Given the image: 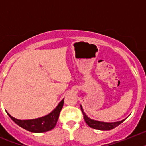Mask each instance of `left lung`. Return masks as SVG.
Instances as JSON below:
<instances>
[{"label": "left lung", "instance_id": "obj_1", "mask_svg": "<svg viewBox=\"0 0 146 146\" xmlns=\"http://www.w3.org/2000/svg\"><path fill=\"white\" fill-rule=\"evenodd\" d=\"M81 110H82V115H83V117H84L86 123H87V124L91 127V128L95 129H99V130L113 129L115 128L116 126H118V125L121 124L123 121H125V119H123V121H118V122H114V123H105V122H100V121H94V120L90 119V118H89L85 114V113L83 112V110H82V107H81Z\"/></svg>", "mask_w": 146, "mask_h": 146}]
</instances>
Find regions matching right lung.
<instances>
[{
    "mask_svg": "<svg viewBox=\"0 0 146 146\" xmlns=\"http://www.w3.org/2000/svg\"><path fill=\"white\" fill-rule=\"evenodd\" d=\"M64 99H62L56 108L52 113H50L46 116L42 117L39 118L32 120H18L13 118L9 113V116L11 118L15 123L20 126L24 129L28 130L31 132L35 133H40V132H45L52 129L57 123L60 110L64 106Z\"/></svg>",
    "mask_w": 146,
    "mask_h": 146,
    "instance_id": "1",
    "label": "right lung"
}]
</instances>
